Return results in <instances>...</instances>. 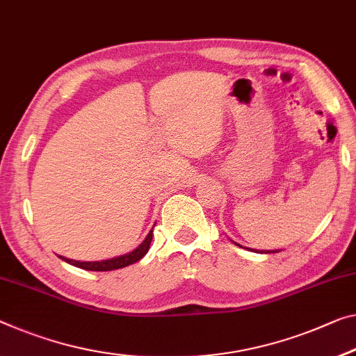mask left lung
Segmentation results:
<instances>
[{"mask_svg":"<svg viewBox=\"0 0 356 356\" xmlns=\"http://www.w3.org/2000/svg\"><path fill=\"white\" fill-rule=\"evenodd\" d=\"M235 245H237V247H242V245H238V243H235ZM261 253H270V251H261ZM272 253H278V250L277 251H272Z\"/></svg>","mask_w":356,"mask_h":356,"instance_id":"obj_1","label":"left lung"}]
</instances>
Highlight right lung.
Listing matches in <instances>:
<instances>
[{
    "mask_svg": "<svg viewBox=\"0 0 356 356\" xmlns=\"http://www.w3.org/2000/svg\"><path fill=\"white\" fill-rule=\"evenodd\" d=\"M151 240H152V229L147 232L143 242H141L134 251H130V253H127V254L118 256V258H111V259H105V261H83L81 262V261L63 258V256H58V258L63 259L65 262H68V264H71V266L79 267V269H84V270L106 272V270H114V269H122V267H127L143 258V256L147 253V250H149Z\"/></svg>",
    "mask_w": 356,
    "mask_h": 356,
    "instance_id": "add662e5",
    "label": "right lung"
}]
</instances>
